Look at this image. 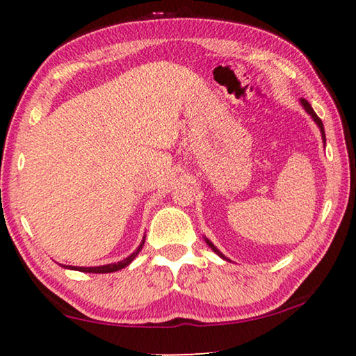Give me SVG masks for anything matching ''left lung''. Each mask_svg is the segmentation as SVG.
<instances>
[{"label":"left lung","instance_id":"obj_1","mask_svg":"<svg viewBox=\"0 0 356 356\" xmlns=\"http://www.w3.org/2000/svg\"><path fill=\"white\" fill-rule=\"evenodd\" d=\"M301 105H303V108H305V110H306V113H308L309 114V116L312 118V119H314V122L318 125V129H321V131H322V138H323V143H325V130H323V124H322V120H321V118H318L317 116V114L314 113V110H312V106L309 105V102L308 100H305V99H301ZM206 243L210 246V248H212L215 252H216V254H218L221 259H225V261H229V259L227 257H225V254H222V252L218 250V248H216V246L212 243V242H210V240H207L206 238Z\"/></svg>","mask_w":356,"mask_h":356}]
</instances>
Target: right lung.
I'll use <instances>...</instances> for the list:
<instances>
[{
	"mask_svg": "<svg viewBox=\"0 0 356 356\" xmlns=\"http://www.w3.org/2000/svg\"><path fill=\"white\" fill-rule=\"evenodd\" d=\"M144 238H146V237H143L141 243L136 248V251L131 252L129 257L122 259V261H120V262H114V264H108V265H100V267H74V265H63L61 264V267L69 268V270H78V272H84V273H113V272H118V270L127 267V265L138 256V252L141 251L143 245H144Z\"/></svg>",
	"mask_w": 356,
	"mask_h": 356,
	"instance_id": "right-lung-1",
	"label": "right lung"
}]
</instances>
